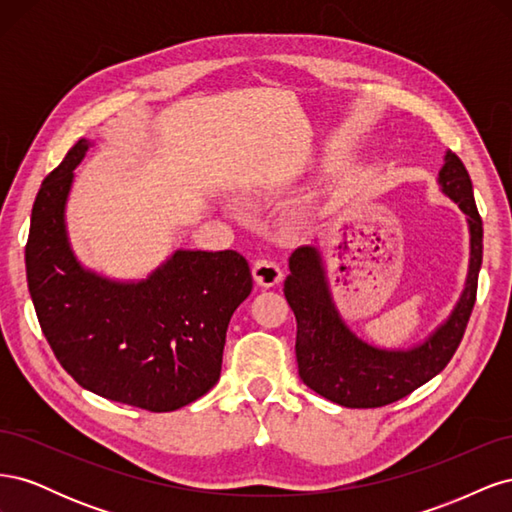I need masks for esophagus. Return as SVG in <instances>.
Masks as SVG:
<instances>
[{"instance_id":"1","label":"esophagus","mask_w":512,"mask_h":512,"mask_svg":"<svg viewBox=\"0 0 512 512\" xmlns=\"http://www.w3.org/2000/svg\"><path fill=\"white\" fill-rule=\"evenodd\" d=\"M252 273H254L256 284L262 286V288H271L275 284H280V280H282L280 265H277L275 260H269V258H258L254 262Z\"/></svg>"}]
</instances>
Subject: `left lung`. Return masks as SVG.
Segmentation results:
<instances>
[{"label":"left lung","mask_w":512,"mask_h":512,"mask_svg":"<svg viewBox=\"0 0 512 512\" xmlns=\"http://www.w3.org/2000/svg\"><path fill=\"white\" fill-rule=\"evenodd\" d=\"M438 181L442 192L468 215L470 271L453 314L416 348L380 350L365 344L339 318L316 247L303 245L290 256L284 294L297 318L294 352L299 376L309 389L333 404L344 408L393 404L438 376L461 344L483 262V220L474 203L472 179L453 151H446Z\"/></svg>","instance_id":"left-lung-1"}]
</instances>
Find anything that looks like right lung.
<instances>
[{"label": "right lung", "mask_w": 512, "mask_h": 512, "mask_svg": "<svg viewBox=\"0 0 512 512\" xmlns=\"http://www.w3.org/2000/svg\"><path fill=\"white\" fill-rule=\"evenodd\" d=\"M81 138L34 200L27 286L46 342L83 389L149 412H170L220 380L226 329L250 297L252 271L232 252L179 250L143 282L81 267L64 222Z\"/></svg>", "instance_id": "right-lung-1"}]
</instances>
